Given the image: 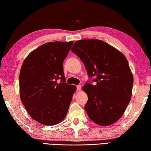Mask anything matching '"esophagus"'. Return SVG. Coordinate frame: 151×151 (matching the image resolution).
<instances>
[{
  "label": "esophagus",
  "mask_w": 151,
  "mask_h": 151,
  "mask_svg": "<svg viewBox=\"0 0 151 151\" xmlns=\"http://www.w3.org/2000/svg\"><path fill=\"white\" fill-rule=\"evenodd\" d=\"M76 88H77V91H80L81 87L80 85H78L77 86H76Z\"/></svg>",
  "instance_id": "obj_1"
}]
</instances>
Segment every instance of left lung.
<instances>
[{"instance_id": "1", "label": "left lung", "mask_w": 151, "mask_h": 151, "mask_svg": "<svg viewBox=\"0 0 151 151\" xmlns=\"http://www.w3.org/2000/svg\"><path fill=\"white\" fill-rule=\"evenodd\" d=\"M71 51L84 64L88 76L83 90L88 95L85 110L96 124L108 126L116 122L130 102L133 76L125 56L98 39L76 41Z\"/></svg>"}]
</instances>
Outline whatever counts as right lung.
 Masks as SVG:
<instances>
[{"instance_id": "right-lung-1", "label": "right lung", "mask_w": 151, "mask_h": 151, "mask_svg": "<svg viewBox=\"0 0 151 151\" xmlns=\"http://www.w3.org/2000/svg\"><path fill=\"white\" fill-rule=\"evenodd\" d=\"M73 42H49L24 59L19 76L20 96L29 114L44 125L66 116L76 86L65 83L63 63Z\"/></svg>"}]
</instances>
